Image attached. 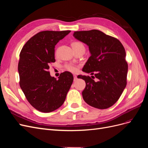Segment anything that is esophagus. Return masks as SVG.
<instances>
[{
    "label": "esophagus",
    "instance_id": "34e87169",
    "mask_svg": "<svg viewBox=\"0 0 148 148\" xmlns=\"http://www.w3.org/2000/svg\"><path fill=\"white\" fill-rule=\"evenodd\" d=\"M73 77H74V81H75V82L77 81V76L74 75H73Z\"/></svg>",
    "mask_w": 148,
    "mask_h": 148
}]
</instances>
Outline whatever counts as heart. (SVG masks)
Instances as JSON below:
<instances>
[{"mask_svg":"<svg viewBox=\"0 0 148 148\" xmlns=\"http://www.w3.org/2000/svg\"><path fill=\"white\" fill-rule=\"evenodd\" d=\"M71 46H72L73 49L75 52L78 51H83L85 52V46L83 44V43H82V42L73 41L72 43H71ZM65 68L66 70H68L70 71V72H73V73L76 72L78 70L77 66L73 64H66L65 65Z\"/></svg>","mask_w":148,"mask_h":148,"instance_id":"heart-1","label":"heart"}]
</instances>
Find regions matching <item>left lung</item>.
Masks as SVG:
<instances>
[{"instance_id": "obj_1", "label": "left lung", "mask_w": 148, "mask_h": 148, "mask_svg": "<svg viewBox=\"0 0 148 148\" xmlns=\"http://www.w3.org/2000/svg\"><path fill=\"white\" fill-rule=\"evenodd\" d=\"M73 36L87 44L91 53L83 71L95 75L92 78L78 76L86 83L83 99L95 108H109L119 100L127 85L128 64L124 47L117 38L97 29L75 31Z\"/></svg>"}]
</instances>
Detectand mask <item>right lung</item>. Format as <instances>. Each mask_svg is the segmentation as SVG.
Returning <instances> with one entry per match:
<instances>
[{
  "instance_id": "obj_1",
  "label": "right lung",
  "mask_w": 148,
  "mask_h": 148,
  "mask_svg": "<svg viewBox=\"0 0 148 148\" xmlns=\"http://www.w3.org/2000/svg\"><path fill=\"white\" fill-rule=\"evenodd\" d=\"M70 31H41L26 42L20 53V88L29 104L42 112L59 109L73 83V75L69 71L62 73L57 79L48 70L56 62L55 46Z\"/></svg>"
}]
</instances>
